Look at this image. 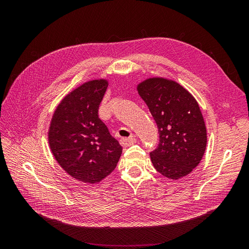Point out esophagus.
Segmentation results:
<instances>
[{
    "instance_id": "esophagus-1",
    "label": "esophagus",
    "mask_w": 249,
    "mask_h": 249,
    "mask_svg": "<svg viewBox=\"0 0 249 249\" xmlns=\"http://www.w3.org/2000/svg\"><path fill=\"white\" fill-rule=\"evenodd\" d=\"M136 138H135L133 135L130 137H124V138H122L120 139V144H122L123 146H130L132 144H134V143H136Z\"/></svg>"
}]
</instances>
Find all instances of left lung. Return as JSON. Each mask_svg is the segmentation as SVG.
Masks as SVG:
<instances>
[{
    "instance_id": "8db88e82",
    "label": "left lung",
    "mask_w": 249,
    "mask_h": 249,
    "mask_svg": "<svg viewBox=\"0 0 249 249\" xmlns=\"http://www.w3.org/2000/svg\"><path fill=\"white\" fill-rule=\"evenodd\" d=\"M159 131L150 160L162 176L178 179L197 166L207 146V129L197 102L175 81L152 78L137 87Z\"/></svg>"
}]
</instances>
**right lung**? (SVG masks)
<instances>
[{
	"mask_svg": "<svg viewBox=\"0 0 249 249\" xmlns=\"http://www.w3.org/2000/svg\"><path fill=\"white\" fill-rule=\"evenodd\" d=\"M107 87L104 79L84 83L58 105L51 122L53 155L71 177L83 183L101 182L115 169L123 153L99 117Z\"/></svg>",
	"mask_w": 249,
	"mask_h": 249,
	"instance_id": "add662e5",
	"label": "right lung"
}]
</instances>
